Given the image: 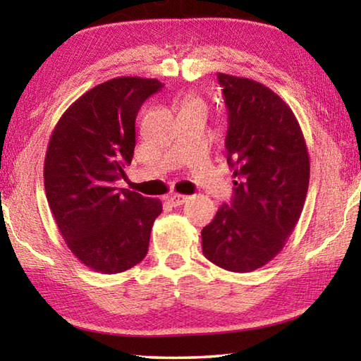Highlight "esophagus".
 <instances>
[{"instance_id": "34e87169", "label": "esophagus", "mask_w": 361, "mask_h": 361, "mask_svg": "<svg viewBox=\"0 0 361 361\" xmlns=\"http://www.w3.org/2000/svg\"><path fill=\"white\" fill-rule=\"evenodd\" d=\"M189 197L188 195H183V194H173V195H170L169 197V202L172 204L173 207H178V205H183L186 202Z\"/></svg>"}]
</instances>
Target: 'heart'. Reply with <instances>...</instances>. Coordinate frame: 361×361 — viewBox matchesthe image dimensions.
I'll return each mask as SVG.
<instances>
[{"label":"heart","mask_w":361,"mask_h":361,"mask_svg":"<svg viewBox=\"0 0 361 361\" xmlns=\"http://www.w3.org/2000/svg\"><path fill=\"white\" fill-rule=\"evenodd\" d=\"M189 106H202V102L195 97H188V99L183 102V108H189Z\"/></svg>","instance_id":"1"}]
</instances>
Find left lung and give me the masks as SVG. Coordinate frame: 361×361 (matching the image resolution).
I'll use <instances>...</instances> for the list:
<instances>
[{
    "label": "left lung",
    "instance_id": "obj_1",
    "mask_svg": "<svg viewBox=\"0 0 361 361\" xmlns=\"http://www.w3.org/2000/svg\"><path fill=\"white\" fill-rule=\"evenodd\" d=\"M226 108L231 204L202 229V252L231 272L267 264L295 229L309 188V152L291 108L248 78L218 75Z\"/></svg>",
    "mask_w": 361,
    "mask_h": 361
}]
</instances>
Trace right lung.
Returning a JSON list of instances; mask_svg holds the SVG:
<instances>
[{
  "label": "right lung",
  "mask_w": 361,
  "mask_h": 361,
  "mask_svg": "<svg viewBox=\"0 0 361 361\" xmlns=\"http://www.w3.org/2000/svg\"><path fill=\"white\" fill-rule=\"evenodd\" d=\"M162 87L157 79L135 76L95 85L66 109L49 142V207L73 255L97 272H124L148 253L161 200L113 183L132 162L140 106Z\"/></svg>",
  "instance_id": "1"
}]
</instances>
